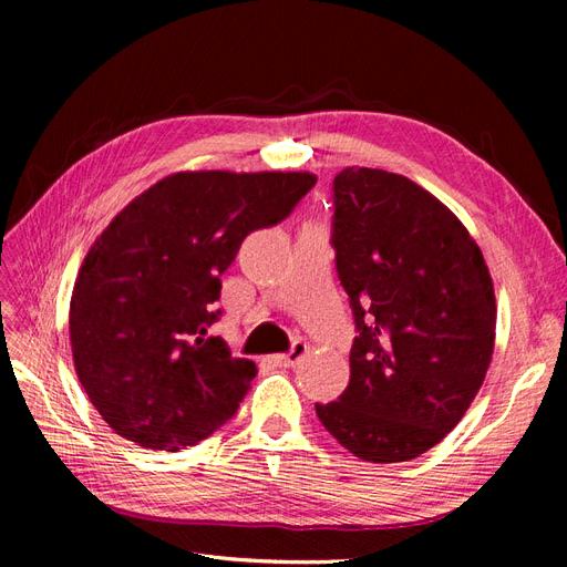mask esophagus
<instances>
[{"instance_id":"1","label":"esophagus","mask_w":567,"mask_h":567,"mask_svg":"<svg viewBox=\"0 0 567 567\" xmlns=\"http://www.w3.org/2000/svg\"><path fill=\"white\" fill-rule=\"evenodd\" d=\"M305 354H307V342L296 340L286 354H277V357H274V362H277L279 367H296Z\"/></svg>"}]
</instances>
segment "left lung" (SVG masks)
Masks as SVG:
<instances>
[{
    "mask_svg": "<svg viewBox=\"0 0 567 567\" xmlns=\"http://www.w3.org/2000/svg\"><path fill=\"white\" fill-rule=\"evenodd\" d=\"M331 246L357 336L350 383L317 416L359 458H416L463 419L492 362L483 252L433 194L369 167L333 177Z\"/></svg>",
    "mask_w": 567,
    "mask_h": 567,
    "instance_id": "8db88e82",
    "label": "left lung"
}]
</instances>
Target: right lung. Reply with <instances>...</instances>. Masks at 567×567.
<instances>
[{"instance_id": "add662e5", "label": "right lung", "mask_w": 567, "mask_h": 567, "mask_svg": "<svg viewBox=\"0 0 567 567\" xmlns=\"http://www.w3.org/2000/svg\"><path fill=\"white\" fill-rule=\"evenodd\" d=\"M315 184L307 173H177L96 238L73 288L71 346L120 437L177 452L236 414L255 364L205 338L221 317V274L248 234L279 225Z\"/></svg>"}]
</instances>
